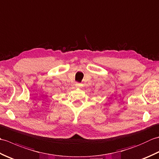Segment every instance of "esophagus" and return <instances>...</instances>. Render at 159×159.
Here are the masks:
<instances>
[{
	"label": "esophagus",
	"instance_id": "obj_1",
	"mask_svg": "<svg viewBox=\"0 0 159 159\" xmlns=\"http://www.w3.org/2000/svg\"><path fill=\"white\" fill-rule=\"evenodd\" d=\"M81 84H80V83H76V86L77 87H81Z\"/></svg>",
	"mask_w": 159,
	"mask_h": 159
}]
</instances>
